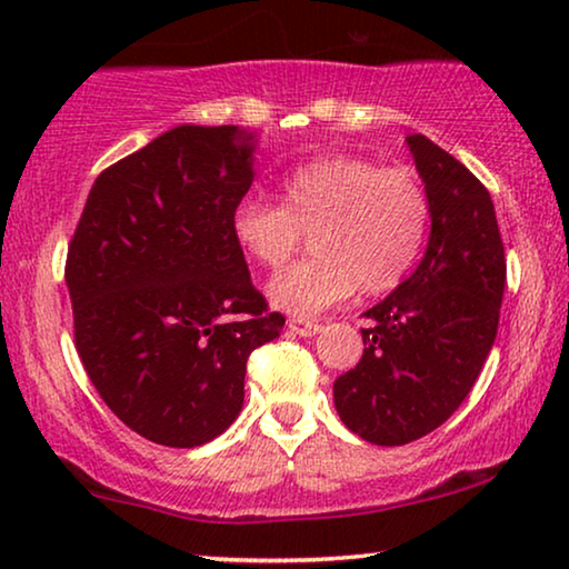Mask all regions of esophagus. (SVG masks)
I'll list each match as a JSON object with an SVG mask.
<instances>
[{
  "label": "esophagus",
  "instance_id": "obj_1",
  "mask_svg": "<svg viewBox=\"0 0 569 569\" xmlns=\"http://www.w3.org/2000/svg\"><path fill=\"white\" fill-rule=\"evenodd\" d=\"M287 329L292 333H298V337H313V333L321 331V323L316 321H300V318H290V323H287Z\"/></svg>",
  "mask_w": 569,
  "mask_h": 569
}]
</instances>
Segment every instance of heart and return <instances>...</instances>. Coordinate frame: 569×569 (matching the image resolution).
Listing matches in <instances>:
<instances>
[{
  "mask_svg": "<svg viewBox=\"0 0 569 569\" xmlns=\"http://www.w3.org/2000/svg\"><path fill=\"white\" fill-rule=\"evenodd\" d=\"M430 214L415 168L333 154L292 170L279 204L240 201L232 238L259 267L282 271L310 236L316 259L277 277L269 298L292 316H318L357 290H393L422 253Z\"/></svg>",
  "mask_w": 569,
  "mask_h": 569,
  "instance_id": "heart-1",
  "label": "heart"
}]
</instances>
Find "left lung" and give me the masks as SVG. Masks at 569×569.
<instances>
[{"mask_svg": "<svg viewBox=\"0 0 569 569\" xmlns=\"http://www.w3.org/2000/svg\"><path fill=\"white\" fill-rule=\"evenodd\" d=\"M407 144L430 197V243L415 274L365 313L360 362L333 380L341 422L376 446L425 438L461 407L495 345L508 279L485 183L425 134Z\"/></svg>", "mask_w": 569, "mask_h": 569, "instance_id": "obj_1", "label": "left lung"}]
</instances>
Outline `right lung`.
<instances>
[{
	"label": "right lung",
	"mask_w": 569,
	"mask_h": 569,
	"mask_svg": "<svg viewBox=\"0 0 569 569\" xmlns=\"http://www.w3.org/2000/svg\"><path fill=\"white\" fill-rule=\"evenodd\" d=\"M253 131L183 123L92 183L67 251L74 347L129 430L197 448L236 422L246 362L282 313L232 238Z\"/></svg>",
	"instance_id": "1"
}]
</instances>
